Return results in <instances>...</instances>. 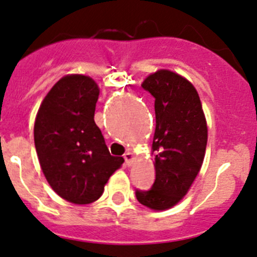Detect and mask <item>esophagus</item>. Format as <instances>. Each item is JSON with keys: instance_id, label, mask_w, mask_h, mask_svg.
<instances>
[{"instance_id": "esophagus-1", "label": "esophagus", "mask_w": 257, "mask_h": 257, "mask_svg": "<svg viewBox=\"0 0 257 257\" xmlns=\"http://www.w3.org/2000/svg\"><path fill=\"white\" fill-rule=\"evenodd\" d=\"M124 160H125L126 166H131L132 163H133V160H134V155L132 154L131 151L125 152V154H124Z\"/></svg>"}]
</instances>
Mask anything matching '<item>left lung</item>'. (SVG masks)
I'll return each instance as SVG.
<instances>
[{
	"label": "left lung",
	"instance_id": "8db88e82",
	"mask_svg": "<svg viewBox=\"0 0 257 257\" xmlns=\"http://www.w3.org/2000/svg\"><path fill=\"white\" fill-rule=\"evenodd\" d=\"M142 88L155 98L156 178L149 191L137 189L136 197L150 209L166 210L187 195L200 172L207 143L206 119L197 91L179 74L157 70L146 78Z\"/></svg>",
	"mask_w": 257,
	"mask_h": 257
}]
</instances>
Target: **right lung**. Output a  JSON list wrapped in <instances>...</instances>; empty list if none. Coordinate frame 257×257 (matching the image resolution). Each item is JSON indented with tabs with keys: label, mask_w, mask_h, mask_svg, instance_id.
Here are the masks:
<instances>
[{
	"label": "right lung",
	"mask_w": 257,
	"mask_h": 257,
	"mask_svg": "<svg viewBox=\"0 0 257 257\" xmlns=\"http://www.w3.org/2000/svg\"><path fill=\"white\" fill-rule=\"evenodd\" d=\"M98 94L92 78L66 75L45 97L34 123V145L48 184L77 205L98 200L124 163L121 156L110 155L94 123Z\"/></svg>",
	"instance_id": "obj_1"
}]
</instances>
